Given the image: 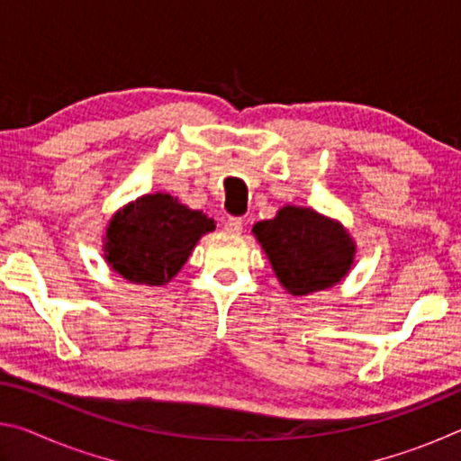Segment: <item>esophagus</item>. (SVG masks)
I'll return each instance as SVG.
<instances>
[{
	"mask_svg": "<svg viewBox=\"0 0 461 461\" xmlns=\"http://www.w3.org/2000/svg\"><path fill=\"white\" fill-rule=\"evenodd\" d=\"M241 228H244V221H241L240 217H228V220L223 221V230L230 233H240Z\"/></svg>",
	"mask_w": 461,
	"mask_h": 461,
	"instance_id": "obj_1",
	"label": "esophagus"
}]
</instances>
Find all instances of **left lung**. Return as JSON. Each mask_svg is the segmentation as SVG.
Here are the masks:
<instances>
[{"mask_svg":"<svg viewBox=\"0 0 461 461\" xmlns=\"http://www.w3.org/2000/svg\"><path fill=\"white\" fill-rule=\"evenodd\" d=\"M252 233L286 293L305 296L339 285L354 267L356 241L338 220L311 207L285 205Z\"/></svg>","mask_w":461,"mask_h":461,"instance_id":"obj_1","label":"left lung"}]
</instances>
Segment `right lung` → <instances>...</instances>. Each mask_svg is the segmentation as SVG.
<instances>
[{
	"label": "right lung",
	"mask_w": 461,
	"mask_h": 461,
	"mask_svg": "<svg viewBox=\"0 0 461 461\" xmlns=\"http://www.w3.org/2000/svg\"><path fill=\"white\" fill-rule=\"evenodd\" d=\"M215 221L168 193L142 194L118 209L104 236V258L134 285L162 286L189 260L197 241Z\"/></svg>",
	"instance_id": "1"
}]
</instances>
